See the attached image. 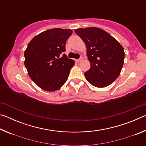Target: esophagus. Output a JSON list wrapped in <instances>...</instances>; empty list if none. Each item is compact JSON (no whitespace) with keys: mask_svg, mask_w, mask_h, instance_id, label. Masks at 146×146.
I'll return each mask as SVG.
<instances>
[{"mask_svg":"<svg viewBox=\"0 0 146 146\" xmlns=\"http://www.w3.org/2000/svg\"><path fill=\"white\" fill-rule=\"evenodd\" d=\"M82 59H83V58L82 57V56H80V58H78V60H76V62H81V61L82 60Z\"/></svg>","mask_w":146,"mask_h":146,"instance_id":"obj_1","label":"esophagus"}]
</instances>
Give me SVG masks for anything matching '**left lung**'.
I'll return each mask as SVG.
<instances>
[{
  "label": "left lung",
  "mask_w": 146,
  "mask_h": 146,
  "mask_svg": "<svg viewBox=\"0 0 146 146\" xmlns=\"http://www.w3.org/2000/svg\"><path fill=\"white\" fill-rule=\"evenodd\" d=\"M75 32L87 48L91 67L84 73L86 80L97 88L110 85L122 70L125 55L122 46L102 29L95 27L79 28Z\"/></svg>",
  "instance_id": "8db88e82"
}]
</instances>
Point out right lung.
Returning <instances> with one entry per match:
<instances>
[{
  "instance_id": "right-lung-1",
  "label": "right lung",
  "mask_w": 146,
  "mask_h": 146,
  "mask_svg": "<svg viewBox=\"0 0 146 146\" xmlns=\"http://www.w3.org/2000/svg\"><path fill=\"white\" fill-rule=\"evenodd\" d=\"M72 33L71 29H48L28 44L24 51V65L29 77L42 90L55 91L67 81L75 61L63 53Z\"/></svg>"
}]
</instances>
